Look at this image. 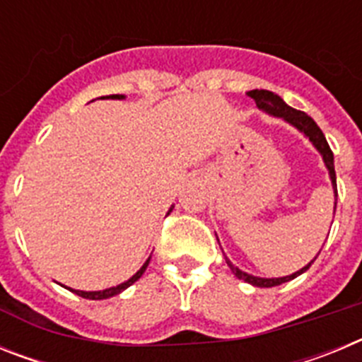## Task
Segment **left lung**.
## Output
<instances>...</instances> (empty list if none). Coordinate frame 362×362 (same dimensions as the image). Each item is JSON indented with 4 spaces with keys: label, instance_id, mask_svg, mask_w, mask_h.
I'll return each mask as SVG.
<instances>
[{
    "label": "left lung",
    "instance_id": "8db88e82",
    "mask_svg": "<svg viewBox=\"0 0 362 362\" xmlns=\"http://www.w3.org/2000/svg\"><path fill=\"white\" fill-rule=\"evenodd\" d=\"M248 98L254 99L261 110L268 112V114H272V116L283 117V119H286L288 123H292L293 127H297V129L305 134L310 141L315 145V148L321 152L322 159H325L326 168H328V172H330L332 185H334L335 196H337V181H335V168H334V152H332L330 145H328V141H326L325 134H322V130L319 129L317 124H315V121H313L310 116H306L305 112L296 110V108L288 107V105L284 103L283 99L279 98V95L274 94V92H270V90H263V88H261V90H250L248 92ZM335 206H337V199H335ZM335 206H334V214H335ZM315 259H313V261H315ZM312 263L306 264L305 268H300L299 272H296V274H292V276L277 277V279H263V277H255V276H250V274H246V272H241L239 268L233 267L228 259H226V264H228L230 270L233 272V276L238 277V279H243L245 283H250V284H254V286H259V288H272V286H279V284L286 283V281H290V279H296V277L300 276L303 272L308 270V268L312 267Z\"/></svg>",
    "mask_w": 362,
    "mask_h": 362
}]
</instances>
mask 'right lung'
<instances>
[{"instance_id": "1", "label": "right lung", "mask_w": 362, "mask_h": 362, "mask_svg": "<svg viewBox=\"0 0 362 362\" xmlns=\"http://www.w3.org/2000/svg\"><path fill=\"white\" fill-rule=\"evenodd\" d=\"M107 98H112V99H123V95H121V94H112V95H107ZM101 99H105V98H101ZM148 263H150V257L146 259V263L143 264V267H141V270L137 272L136 276H132V277H130L129 281H124V283L117 284V286H114V288L101 290V292H81V290H72V288H69V290H70V292H74V293H76V296H79V297H85V299H92V300H99V299H108V297H112V296H117V293H119V292H123L124 288H129L130 284H134V283H136V281L139 279V277H141L143 274H145V270H146V267H148Z\"/></svg>"}]
</instances>
